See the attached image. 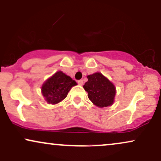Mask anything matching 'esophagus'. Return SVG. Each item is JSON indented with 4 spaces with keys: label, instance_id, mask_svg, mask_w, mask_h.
Returning a JSON list of instances; mask_svg holds the SVG:
<instances>
[{
    "label": "esophagus",
    "instance_id": "esophagus-1",
    "mask_svg": "<svg viewBox=\"0 0 161 161\" xmlns=\"http://www.w3.org/2000/svg\"><path fill=\"white\" fill-rule=\"evenodd\" d=\"M78 82V84L80 85V86H82V85H83V80H82V79L78 80V82Z\"/></svg>",
    "mask_w": 161,
    "mask_h": 161
}]
</instances>
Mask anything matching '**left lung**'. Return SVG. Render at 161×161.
I'll return each instance as SVG.
<instances>
[{"label":"left lung","instance_id":"left-lung-1","mask_svg":"<svg viewBox=\"0 0 161 161\" xmlns=\"http://www.w3.org/2000/svg\"><path fill=\"white\" fill-rule=\"evenodd\" d=\"M88 82L83 88L88 92L90 101L99 108L112 105L116 94V88L111 82L101 73H95L87 76Z\"/></svg>","mask_w":161,"mask_h":161}]
</instances>
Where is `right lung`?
<instances>
[{
	"mask_svg": "<svg viewBox=\"0 0 161 161\" xmlns=\"http://www.w3.org/2000/svg\"><path fill=\"white\" fill-rule=\"evenodd\" d=\"M75 85H77L75 81L69 76L61 71L57 72L43 84L42 95L48 104H57L65 98L72 87Z\"/></svg>",
	"mask_w": 161,
	"mask_h": 161,
	"instance_id": "right-lung-1",
	"label": "right lung"
}]
</instances>
